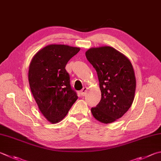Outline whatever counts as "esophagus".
Wrapping results in <instances>:
<instances>
[{
  "label": "esophagus",
  "instance_id": "obj_1",
  "mask_svg": "<svg viewBox=\"0 0 161 161\" xmlns=\"http://www.w3.org/2000/svg\"><path fill=\"white\" fill-rule=\"evenodd\" d=\"M87 89H87V87H84V88L80 91V94H81V96H85Z\"/></svg>",
  "mask_w": 161,
  "mask_h": 161
}]
</instances>
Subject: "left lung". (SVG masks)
Wrapping results in <instances>:
<instances>
[{"label":"left lung","instance_id":"1","mask_svg":"<svg viewBox=\"0 0 161 161\" xmlns=\"http://www.w3.org/2000/svg\"><path fill=\"white\" fill-rule=\"evenodd\" d=\"M86 57L97 72L101 99L92 108L93 116L108 124L120 118L133 103L136 78L130 60L110 46L91 48Z\"/></svg>","mask_w":161,"mask_h":161}]
</instances>
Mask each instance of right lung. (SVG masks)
Here are the masks:
<instances>
[{
    "instance_id": "right-lung-1",
    "label": "right lung",
    "mask_w": 161,
    "mask_h": 161,
    "mask_svg": "<svg viewBox=\"0 0 161 161\" xmlns=\"http://www.w3.org/2000/svg\"><path fill=\"white\" fill-rule=\"evenodd\" d=\"M80 51L68 45L51 44L38 51L30 63L31 92L41 113L52 124L62 120L78 98L65 66Z\"/></svg>"
}]
</instances>
